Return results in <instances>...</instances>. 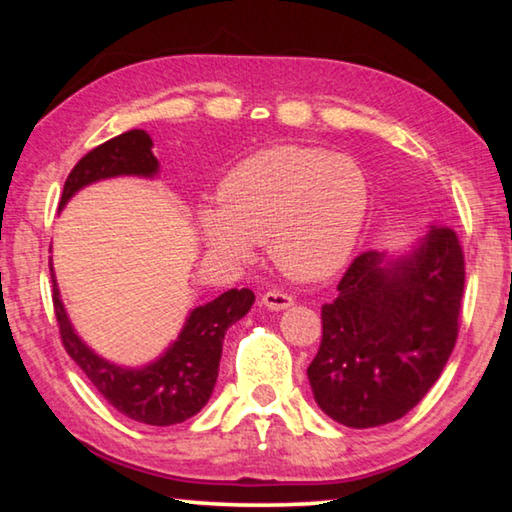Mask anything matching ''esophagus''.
I'll use <instances>...</instances> for the list:
<instances>
[{"instance_id": "obj_1", "label": "esophagus", "mask_w": 512, "mask_h": 512, "mask_svg": "<svg viewBox=\"0 0 512 512\" xmlns=\"http://www.w3.org/2000/svg\"><path fill=\"white\" fill-rule=\"evenodd\" d=\"M262 300H264V305H266L268 309H273V311L287 309V307L293 305V296H291V293H284V291H280V289L266 291L264 296H262Z\"/></svg>"}]
</instances>
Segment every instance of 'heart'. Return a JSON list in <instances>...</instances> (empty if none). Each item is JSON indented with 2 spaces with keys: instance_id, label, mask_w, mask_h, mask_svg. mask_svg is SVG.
Segmentation results:
<instances>
[{
  "instance_id": "1",
  "label": "heart",
  "mask_w": 512,
  "mask_h": 512,
  "mask_svg": "<svg viewBox=\"0 0 512 512\" xmlns=\"http://www.w3.org/2000/svg\"><path fill=\"white\" fill-rule=\"evenodd\" d=\"M368 207V180L348 155L273 146L239 162L201 214L216 255L246 262L268 241L275 264L298 280L334 273L350 257Z\"/></svg>"
}]
</instances>
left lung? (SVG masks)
I'll list each match as a JSON object with an SVG mask.
<instances>
[{"label": "left lung", "mask_w": 512, "mask_h": 512, "mask_svg": "<svg viewBox=\"0 0 512 512\" xmlns=\"http://www.w3.org/2000/svg\"><path fill=\"white\" fill-rule=\"evenodd\" d=\"M323 305V339L307 377L320 409L354 429L404 418L452 354L465 293V255L449 225L391 266L361 253Z\"/></svg>", "instance_id": "left-lung-1"}]
</instances>
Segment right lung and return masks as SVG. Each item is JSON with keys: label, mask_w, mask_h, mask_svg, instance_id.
Listing matches in <instances>:
<instances>
[{"label": "right lung", "mask_w": 512, "mask_h": 512, "mask_svg": "<svg viewBox=\"0 0 512 512\" xmlns=\"http://www.w3.org/2000/svg\"><path fill=\"white\" fill-rule=\"evenodd\" d=\"M151 137L146 131H128L99 144L74 164L65 180L60 207L81 187L112 176H153L158 160L151 153ZM49 271L54 268L49 266ZM54 282V311L58 320L60 341L69 357L76 361L92 386L110 406L142 424L169 427L185 422L203 409L214 391L219 377V361L225 329L248 314L255 293L250 289H230L219 298L196 307L180 332L178 341L151 363V366L131 370L119 368L97 357L69 325L63 302Z\"/></svg>", "instance_id": "1"}]
</instances>
